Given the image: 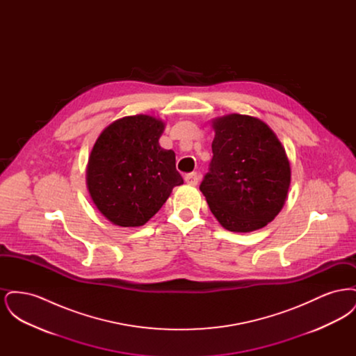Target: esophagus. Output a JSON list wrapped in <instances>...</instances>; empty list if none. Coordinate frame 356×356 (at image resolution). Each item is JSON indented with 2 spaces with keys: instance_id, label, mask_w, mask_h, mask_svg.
I'll return each mask as SVG.
<instances>
[{
  "instance_id": "1",
  "label": "esophagus",
  "mask_w": 356,
  "mask_h": 356,
  "mask_svg": "<svg viewBox=\"0 0 356 356\" xmlns=\"http://www.w3.org/2000/svg\"><path fill=\"white\" fill-rule=\"evenodd\" d=\"M184 180H186V184H189V186H197V183H199V176H197L196 172H192V173L186 175Z\"/></svg>"
}]
</instances>
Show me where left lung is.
I'll use <instances>...</instances> for the list:
<instances>
[{
	"label": "left lung",
	"mask_w": 356,
	"mask_h": 356,
	"mask_svg": "<svg viewBox=\"0 0 356 356\" xmlns=\"http://www.w3.org/2000/svg\"><path fill=\"white\" fill-rule=\"evenodd\" d=\"M212 160L200 184L211 212L232 232L266 227L286 203V151L261 120L229 115L213 121Z\"/></svg>",
	"instance_id": "obj_1"
}]
</instances>
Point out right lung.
I'll use <instances>...</instances> for the list:
<instances>
[{"instance_id":"1","label":"right lung","mask_w":356,"mask_h":356,"mask_svg":"<svg viewBox=\"0 0 356 356\" xmlns=\"http://www.w3.org/2000/svg\"><path fill=\"white\" fill-rule=\"evenodd\" d=\"M164 122L147 115L112 122L99 136L88 163L86 183L93 203L120 227L145 224L183 184L173 151L159 138Z\"/></svg>"}]
</instances>
